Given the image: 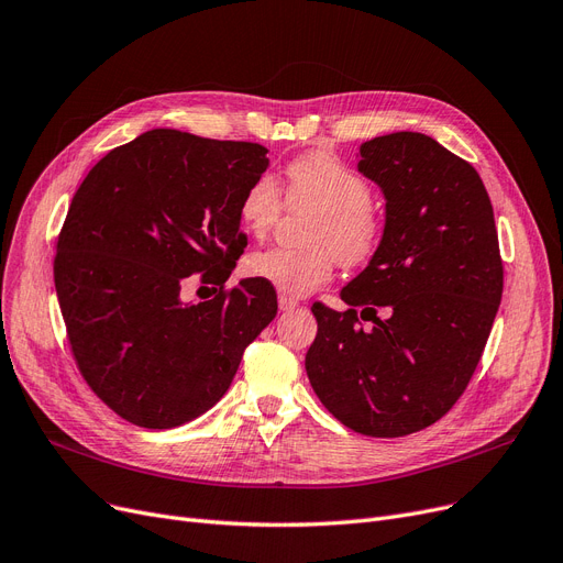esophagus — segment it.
<instances>
[{"instance_id":"34e87169","label":"esophagus","mask_w":563,"mask_h":563,"mask_svg":"<svg viewBox=\"0 0 563 563\" xmlns=\"http://www.w3.org/2000/svg\"><path fill=\"white\" fill-rule=\"evenodd\" d=\"M296 307H300L298 298H290V296L279 294V309H282V311H290V309H296Z\"/></svg>"}]
</instances>
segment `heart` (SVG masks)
Returning a JSON list of instances; mask_svg holds the SVG:
<instances>
[{"label": "heart", "mask_w": 563, "mask_h": 563, "mask_svg": "<svg viewBox=\"0 0 563 563\" xmlns=\"http://www.w3.org/2000/svg\"><path fill=\"white\" fill-rule=\"evenodd\" d=\"M284 196L290 208L309 206L317 214L305 229L307 246H267L244 261V273L275 286L284 296H307L328 284L336 258L360 265L374 256L384 233L376 208L369 203L367 179L328 152H307L284 173ZM282 194L273 175L254 177L244 189L238 217L242 229L263 238L282 214Z\"/></svg>", "instance_id": "b5f03b06"}]
</instances>
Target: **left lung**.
Instances as JSON below:
<instances>
[{"label":"left lung","mask_w":563,"mask_h":563,"mask_svg":"<svg viewBox=\"0 0 563 563\" xmlns=\"http://www.w3.org/2000/svg\"><path fill=\"white\" fill-rule=\"evenodd\" d=\"M357 170L386 196L384 238L342 288L346 311L313 302L319 332L305 367L349 430L395 439L441 420L466 390L501 302L504 263L481 175L434 139H372Z\"/></svg>","instance_id":"8db88e82"}]
</instances>
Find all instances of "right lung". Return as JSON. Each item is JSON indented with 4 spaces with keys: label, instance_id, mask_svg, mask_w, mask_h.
I'll list each match as a JSON object with an SVG mask.
<instances>
[{
    "label": "right lung",
    "instance_id": "add662e5",
    "mask_svg": "<svg viewBox=\"0 0 563 563\" xmlns=\"http://www.w3.org/2000/svg\"><path fill=\"white\" fill-rule=\"evenodd\" d=\"M258 143L152 129L110 150L74 194L53 263L87 386L120 418L170 430L212 409L275 319V286H227L246 246L238 206L267 168ZM196 274L220 286L181 302Z\"/></svg>",
    "mask_w": 563,
    "mask_h": 563
}]
</instances>
